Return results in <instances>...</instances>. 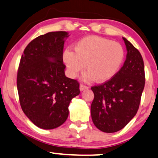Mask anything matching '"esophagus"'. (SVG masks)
I'll use <instances>...</instances> for the list:
<instances>
[{"instance_id":"esophagus-1","label":"esophagus","mask_w":158,"mask_h":158,"mask_svg":"<svg viewBox=\"0 0 158 158\" xmlns=\"http://www.w3.org/2000/svg\"><path fill=\"white\" fill-rule=\"evenodd\" d=\"M87 88H88V87L86 86V85H82V84H81L80 86H79V89H80L81 91H83V90H86V89H87Z\"/></svg>"}]
</instances>
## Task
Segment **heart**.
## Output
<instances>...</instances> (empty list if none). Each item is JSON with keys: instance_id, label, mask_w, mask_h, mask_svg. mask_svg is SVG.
I'll return each instance as SVG.
<instances>
[{"instance_id": "1", "label": "heart", "mask_w": 158, "mask_h": 158, "mask_svg": "<svg viewBox=\"0 0 158 158\" xmlns=\"http://www.w3.org/2000/svg\"><path fill=\"white\" fill-rule=\"evenodd\" d=\"M124 56L120 43L98 36H89L81 39L74 47V53L65 50L63 61L71 77L86 72L82 79L87 82L95 80L104 82L116 74Z\"/></svg>"}]
</instances>
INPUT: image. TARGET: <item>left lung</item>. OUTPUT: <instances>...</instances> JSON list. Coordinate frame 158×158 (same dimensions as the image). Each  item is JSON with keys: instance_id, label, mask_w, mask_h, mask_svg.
Listing matches in <instances>:
<instances>
[{"instance_id": "8db88e82", "label": "left lung", "mask_w": 158, "mask_h": 158, "mask_svg": "<svg viewBox=\"0 0 158 158\" xmlns=\"http://www.w3.org/2000/svg\"><path fill=\"white\" fill-rule=\"evenodd\" d=\"M123 40L127 50L123 65L110 80L91 87L94 94L90 108L93 122L107 133L121 130L133 118L145 85L141 54L126 38Z\"/></svg>"}]
</instances>
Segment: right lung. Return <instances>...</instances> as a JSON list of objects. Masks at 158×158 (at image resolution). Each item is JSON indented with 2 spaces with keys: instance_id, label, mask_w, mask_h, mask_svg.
I'll return each instance as SVG.
<instances>
[{
  "instance_id": "obj_1",
  "label": "right lung",
  "mask_w": 158,
  "mask_h": 158,
  "mask_svg": "<svg viewBox=\"0 0 158 158\" xmlns=\"http://www.w3.org/2000/svg\"><path fill=\"white\" fill-rule=\"evenodd\" d=\"M66 31L39 36L26 47L19 64L17 87L23 113L34 124L52 130L68 118V106L80 93L79 83L65 77Z\"/></svg>"
}]
</instances>
